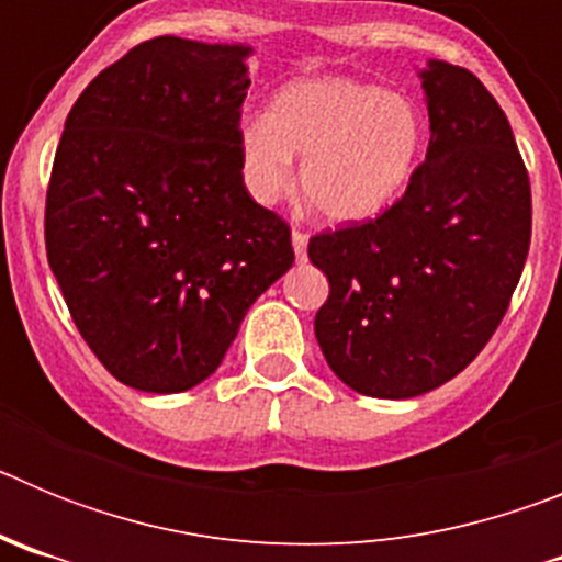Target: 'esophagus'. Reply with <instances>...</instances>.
<instances>
[{
    "mask_svg": "<svg viewBox=\"0 0 562 562\" xmlns=\"http://www.w3.org/2000/svg\"><path fill=\"white\" fill-rule=\"evenodd\" d=\"M306 241H310V238H306V233L292 231V247H295L297 261H306Z\"/></svg>",
    "mask_w": 562,
    "mask_h": 562,
    "instance_id": "1",
    "label": "esophagus"
}]
</instances>
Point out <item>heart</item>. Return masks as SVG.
I'll return each instance as SVG.
<instances>
[{"label":"heart","instance_id":"1","mask_svg":"<svg viewBox=\"0 0 562 562\" xmlns=\"http://www.w3.org/2000/svg\"><path fill=\"white\" fill-rule=\"evenodd\" d=\"M422 148L414 103L340 76L297 78L272 95L267 117L238 132L241 173L258 202H278L301 157V193L331 225L380 216L408 186Z\"/></svg>","mask_w":562,"mask_h":562}]
</instances>
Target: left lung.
I'll return each instance as SVG.
<instances>
[{
	"label": "left lung",
	"instance_id": "obj_1",
	"mask_svg": "<svg viewBox=\"0 0 562 562\" xmlns=\"http://www.w3.org/2000/svg\"><path fill=\"white\" fill-rule=\"evenodd\" d=\"M425 162L366 225L310 238L329 278L315 337L357 394L411 400L475 360L498 329L532 238V191L504 109L464 67L419 72Z\"/></svg>",
	"mask_w": 562,
	"mask_h": 562
}]
</instances>
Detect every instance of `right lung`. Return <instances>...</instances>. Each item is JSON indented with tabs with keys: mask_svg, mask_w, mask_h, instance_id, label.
I'll return each instance as SVG.
<instances>
[{
	"mask_svg": "<svg viewBox=\"0 0 562 562\" xmlns=\"http://www.w3.org/2000/svg\"><path fill=\"white\" fill-rule=\"evenodd\" d=\"M250 56L157 36L92 78L64 123L47 261L87 346L128 389L207 380L295 261L286 222L241 177Z\"/></svg>",
	"mask_w": 562,
	"mask_h": 562,
	"instance_id": "add662e5",
	"label": "right lung"
}]
</instances>
